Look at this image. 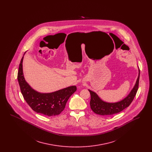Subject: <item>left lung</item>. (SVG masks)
Returning <instances> with one entry per match:
<instances>
[{
  "label": "left lung",
  "mask_w": 152,
  "mask_h": 152,
  "mask_svg": "<svg viewBox=\"0 0 152 152\" xmlns=\"http://www.w3.org/2000/svg\"><path fill=\"white\" fill-rule=\"evenodd\" d=\"M139 79L140 69L136 83L133 88L132 89L130 94L121 101L117 102L110 103L102 101L95 92L89 89L91 94V108L96 114L103 116L112 115L121 112L124 109L128 107L130 105L131 102L133 100L137 92Z\"/></svg>",
  "instance_id": "1"
}]
</instances>
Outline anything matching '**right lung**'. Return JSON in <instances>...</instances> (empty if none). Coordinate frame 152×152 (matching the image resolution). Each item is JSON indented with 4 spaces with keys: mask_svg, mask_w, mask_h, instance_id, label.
I'll return each instance as SVG.
<instances>
[{
    "mask_svg": "<svg viewBox=\"0 0 152 152\" xmlns=\"http://www.w3.org/2000/svg\"><path fill=\"white\" fill-rule=\"evenodd\" d=\"M26 53V52H25ZM22 57L18 73V80L24 100L33 110L47 116H56L65 108L70 96L76 91V86H71L54 92L42 94L35 91L26 81L23 72Z\"/></svg>",
    "mask_w": 152,
    "mask_h": 152,
    "instance_id": "right-lung-1",
    "label": "right lung"
}]
</instances>
